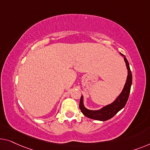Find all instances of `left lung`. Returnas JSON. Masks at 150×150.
<instances>
[{"instance_id": "left-lung-1", "label": "left lung", "mask_w": 150, "mask_h": 150, "mask_svg": "<svg viewBox=\"0 0 150 150\" xmlns=\"http://www.w3.org/2000/svg\"><path fill=\"white\" fill-rule=\"evenodd\" d=\"M120 54V55L124 57V61L127 69V80L123 89H122L119 96H118V97L116 98V100L113 102L102 107L99 110H89V109L85 107L83 104V97L81 96L79 102V108L81 112L86 117L93 120L105 121V120L110 119L111 118H112L118 112H119L121 109L123 108L125 104H126L127 100H128L129 93H130L131 85H132V73H131L129 62L126 59V57L122 54Z\"/></svg>"}]
</instances>
